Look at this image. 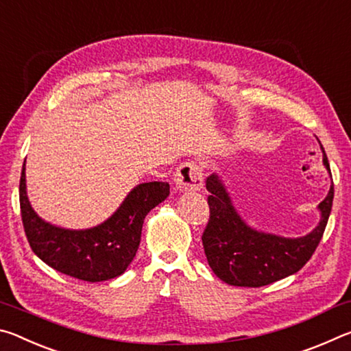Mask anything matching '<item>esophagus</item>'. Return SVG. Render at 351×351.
Here are the masks:
<instances>
[{
	"label": "esophagus",
	"mask_w": 351,
	"mask_h": 351,
	"mask_svg": "<svg viewBox=\"0 0 351 351\" xmlns=\"http://www.w3.org/2000/svg\"><path fill=\"white\" fill-rule=\"evenodd\" d=\"M175 186L180 192H198L203 189V171L195 162H184L175 173Z\"/></svg>",
	"instance_id": "obj_1"
}]
</instances>
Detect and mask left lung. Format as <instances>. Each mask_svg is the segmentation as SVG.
Returning <instances> with one entry per match:
<instances>
[{"instance_id": "obj_1", "label": "left lung", "mask_w": 351, "mask_h": 351, "mask_svg": "<svg viewBox=\"0 0 351 351\" xmlns=\"http://www.w3.org/2000/svg\"><path fill=\"white\" fill-rule=\"evenodd\" d=\"M320 144V142H319ZM322 162L331 176L322 144ZM209 190L210 218L203 234L207 263L218 278L234 287L258 288L295 274L305 266L322 239L332 206L335 189L317 206L319 224L304 237H282L249 226L237 212L221 176L213 173L206 181Z\"/></svg>"}]
</instances>
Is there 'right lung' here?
Returning <instances> with one entry per match:
<instances>
[{
    "label": "right lung",
    "instance_id": "obj_1",
    "mask_svg": "<svg viewBox=\"0 0 351 351\" xmlns=\"http://www.w3.org/2000/svg\"><path fill=\"white\" fill-rule=\"evenodd\" d=\"M169 193V182L138 184L104 223L90 229H66L45 221L32 209L25 164L20 180L23 226L32 251L47 266L79 280L104 282L125 272L138 252L147 213Z\"/></svg>",
    "mask_w": 351,
    "mask_h": 351
}]
</instances>
